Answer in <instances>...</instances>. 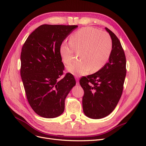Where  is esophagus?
Listing matches in <instances>:
<instances>
[{
	"label": "esophagus",
	"instance_id": "esophagus-1",
	"mask_svg": "<svg viewBox=\"0 0 146 146\" xmlns=\"http://www.w3.org/2000/svg\"><path fill=\"white\" fill-rule=\"evenodd\" d=\"M76 83H77V85H78L79 84V78L78 76H76Z\"/></svg>",
	"mask_w": 146,
	"mask_h": 146
}]
</instances>
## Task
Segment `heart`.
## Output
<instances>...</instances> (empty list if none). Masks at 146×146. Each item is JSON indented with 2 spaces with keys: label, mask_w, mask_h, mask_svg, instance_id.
<instances>
[{
  "label": "heart",
  "mask_w": 146,
  "mask_h": 146,
  "mask_svg": "<svg viewBox=\"0 0 146 146\" xmlns=\"http://www.w3.org/2000/svg\"><path fill=\"white\" fill-rule=\"evenodd\" d=\"M113 42L110 35L93 27H83L74 32L69 42L64 41L60 47V54L63 63L68 64L79 52L80 61L68 66L67 69L75 76L85 75L91 70L98 72L107 63L111 55Z\"/></svg>",
  "instance_id": "1"
}]
</instances>
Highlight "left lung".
Masks as SVG:
<instances>
[{
  "mask_svg": "<svg viewBox=\"0 0 146 146\" xmlns=\"http://www.w3.org/2000/svg\"><path fill=\"white\" fill-rule=\"evenodd\" d=\"M113 42L109 61L98 72L80 80L84 91L83 112L90 118L98 119L107 116L116 108L122 94L126 76V58L116 35L108 28Z\"/></svg>",
  "mask_w": 146,
  "mask_h": 146,
  "instance_id": "1",
  "label": "left lung"
}]
</instances>
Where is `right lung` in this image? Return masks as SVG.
Returning <instances> with one entry per match:
<instances>
[{
    "instance_id": "1",
    "label": "right lung",
    "mask_w": 146,
    "mask_h": 146,
    "mask_svg": "<svg viewBox=\"0 0 146 146\" xmlns=\"http://www.w3.org/2000/svg\"><path fill=\"white\" fill-rule=\"evenodd\" d=\"M77 25H40L22 48L21 76L26 96L33 111L45 118L60 116L64 101L76 82L73 75L63 74L61 44Z\"/></svg>"
}]
</instances>
